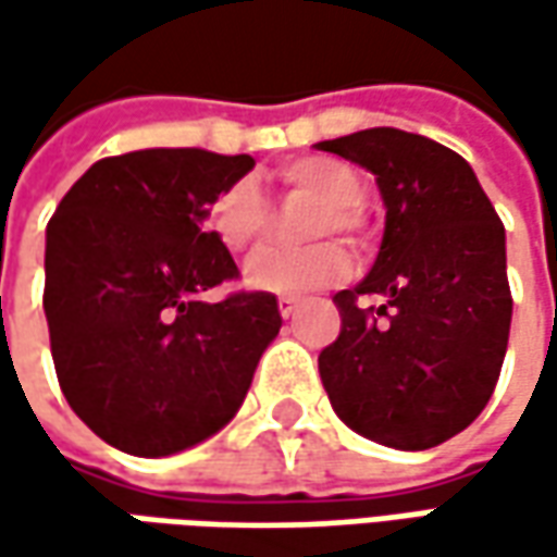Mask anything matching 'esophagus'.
Wrapping results in <instances>:
<instances>
[{
	"label": "esophagus",
	"mask_w": 557,
	"mask_h": 557,
	"mask_svg": "<svg viewBox=\"0 0 557 557\" xmlns=\"http://www.w3.org/2000/svg\"><path fill=\"white\" fill-rule=\"evenodd\" d=\"M297 307H300V304H297L294 297H278V312H282L285 319H290V315L297 312Z\"/></svg>",
	"instance_id": "esophagus-1"
}]
</instances>
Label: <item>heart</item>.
I'll list each match as a JSON object with an SVG mask.
<instances>
[{"instance_id":"heart-1","label":"heart","mask_w":557,"mask_h":557,"mask_svg":"<svg viewBox=\"0 0 557 557\" xmlns=\"http://www.w3.org/2000/svg\"><path fill=\"white\" fill-rule=\"evenodd\" d=\"M282 183L290 191L319 198L325 207L315 210L310 235L337 232L359 238V203L366 198L362 180L354 166L332 158H300L282 170ZM210 232L232 253L257 247L269 232V203L253 183L225 188L210 210ZM350 257L337 242H315L307 247H263L245 263V285L278 297H304L310 290L334 285L347 275Z\"/></svg>"}]
</instances>
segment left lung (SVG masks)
I'll return each mask as SVG.
<instances>
[{"label":"left lung","instance_id":"8db88e82","mask_svg":"<svg viewBox=\"0 0 557 557\" xmlns=\"http://www.w3.org/2000/svg\"><path fill=\"white\" fill-rule=\"evenodd\" d=\"M315 148L366 166L387 210L372 272L334 294L341 334L319 354L322 384L366 440L440 446L499 381L511 329L503 220L468 161L434 139L374 126Z\"/></svg>","mask_w":557,"mask_h":557}]
</instances>
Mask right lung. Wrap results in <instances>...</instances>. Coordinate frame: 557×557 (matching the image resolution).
<instances>
[{
  "instance_id": "right-lung-1",
  "label": "right lung",
  "mask_w": 557,
  "mask_h": 557,
  "mask_svg": "<svg viewBox=\"0 0 557 557\" xmlns=\"http://www.w3.org/2000/svg\"><path fill=\"white\" fill-rule=\"evenodd\" d=\"M250 154L145 148L92 163L46 228L58 384L98 437L129 456H173L235 418L282 329L278 300L203 290L238 278L207 228Z\"/></svg>"
}]
</instances>
